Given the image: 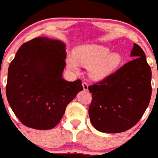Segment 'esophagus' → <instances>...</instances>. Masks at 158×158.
Wrapping results in <instances>:
<instances>
[{
  "label": "esophagus",
  "mask_w": 158,
  "mask_h": 158,
  "mask_svg": "<svg viewBox=\"0 0 158 158\" xmlns=\"http://www.w3.org/2000/svg\"><path fill=\"white\" fill-rule=\"evenodd\" d=\"M82 86H83V89H84V90L88 91L89 86H88V84H87V83H85V82H83V83H82Z\"/></svg>",
  "instance_id": "obj_1"
}]
</instances>
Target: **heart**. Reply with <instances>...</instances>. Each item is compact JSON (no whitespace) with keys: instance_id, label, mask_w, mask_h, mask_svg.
I'll return each instance as SVG.
<instances>
[{"instance_id":"1","label":"heart","mask_w":158,"mask_h":158,"mask_svg":"<svg viewBox=\"0 0 158 158\" xmlns=\"http://www.w3.org/2000/svg\"><path fill=\"white\" fill-rule=\"evenodd\" d=\"M110 48L99 44H85L76 48L73 56L66 59L67 67L71 71H79V63L89 68L92 79L102 81L112 73L122 60L118 52L110 53Z\"/></svg>"}]
</instances>
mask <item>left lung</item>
<instances>
[{
    "label": "left lung",
    "mask_w": 158,
    "mask_h": 158,
    "mask_svg": "<svg viewBox=\"0 0 158 158\" xmlns=\"http://www.w3.org/2000/svg\"><path fill=\"white\" fill-rule=\"evenodd\" d=\"M133 60L103 81L89 86L92 102L89 108L91 123L101 132L127 131L140 120L152 94V71L144 51L134 44Z\"/></svg>",
    "instance_id": "left-lung-1"
}]
</instances>
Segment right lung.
<instances>
[{"label": "right lung", "instance_id": "add662e5", "mask_svg": "<svg viewBox=\"0 0 158 158\" xmlns=\"http://www.w3.org/2000/svg\"><path fill=\"white\" fill-rule=\"evenodd\" d=\"M60 40L38 37L23 44L8 69L6 97L27 127H56L68 104L83 89L81 80L63 78L66 50Z\"/></svg>", "mask_w": 158, "mask_h": 158}]
</instances>
